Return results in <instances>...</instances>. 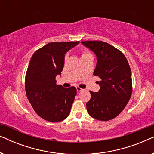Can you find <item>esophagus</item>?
<instances>
[{"mask_svg":"<svg viewBox=\"0 0 154 154\" xmlns=\"http://www.w3.org/2000/svg\"><path fill=\"white\" fill-rule=\"evenodd\" d=\"M76 90H77L78 92H79L82 91V90H83V89H82V88H79V87H76Z\"/></svg>","mask_w":154,"mask_h":154,"instance_id":"esophagus-1","label":"esophagus"}]
</instances>
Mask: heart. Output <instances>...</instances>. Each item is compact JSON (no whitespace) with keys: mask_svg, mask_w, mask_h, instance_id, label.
Returning <instances> with one entry per match:
<instances>
[{"mask_svg":"<svg viewBox=\"0 0 154 154\" xmlns=\"http://www.w3.org/2000/svg\"><path fill=\"white\" fill-rule=\"evenodd\" d=\"M88 55H90V54L89 53V52H87V51H83V53H82L81 58L83 57H85V56H88Z\"/></svg>","mask_w":154,"mask_h":154,"instance_id":"heart-1","label":"heart"}]
</instances>
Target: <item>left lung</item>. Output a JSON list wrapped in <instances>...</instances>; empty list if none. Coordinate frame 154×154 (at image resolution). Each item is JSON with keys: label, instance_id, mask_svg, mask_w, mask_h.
I'll return each mask as SVG.
<instances>
[{"label": "left lung", "instance_id": "1", "mask_svg": "<svg viewBox=\"0 0 154 154\" xmlns=\"http://www.w3.org/2000/svg\"><path fill=\"white\" fill-rule=\"evenodd\" d=\"M97 57L94 75L101 79L97 92L90 91L91 99L86 104L90 116L107 121L121 113L132 94L131 69L125 55L103 41H82Z\"/></svg>", "mask_w": 154, "mask_h": 154}]
</instances>
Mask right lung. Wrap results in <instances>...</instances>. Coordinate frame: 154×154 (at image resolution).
<instances>
[{"label":"right lung","instance_id":"obj_1","mask_svg":"<svg viewBox=\"0 0 154 154\" xmlns=\"http://www.w3.org/2000/svg\"><path fill=\"white\" fill-rule=\"evenodd\" d=\"M79 43L54 42L37 50L31 57L25 78L27 98L35 113L45 121L56 123L68 117L76 94V88L57 85L65 54Z\"/></svg>","mask_w":154,"mask_h":154}]
</instances>
